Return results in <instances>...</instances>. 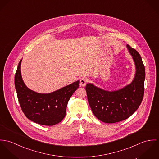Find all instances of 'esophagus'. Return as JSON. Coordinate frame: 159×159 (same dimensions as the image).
Masks as SVG:
<instances>
[{"instance_id":"esophagus-1","label":"esophagus","mask_w":159,"mask_h":159,"mask_svg":"<svg viewBox=\"0 0 159 159\" xmlns=\"http://www.w3.org/2000/svg\"><path fill=\"white\" fill-rule=\"evenodd\" d=\"M87 79L86 77H82L80 80V87H85L87 83Z\"/></svg>"}]
</instances>
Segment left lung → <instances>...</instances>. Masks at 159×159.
<instances>
[{"label":"left lung","mask_w":159,"mask_h":159,"mask_svg":"<svg viewBox=\"0 0 159 159\" xmlns=\"http://www.w3.org/2000/svg\"><path fill=\"white\" fill-rule=\"evenodd\" d=\"M127 48L136 68L135 75L129 85L113 91L104 90L89 83L85 87L93 113L106 123H115L128 118L139 108L143 98L144 66L139 53L128 44Z\"/></svg>","instance_id":"1"}]
</instances>
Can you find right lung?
I'll use <instances>...</instances> for the list:
<instances>
[{"mask_svg": "<svg viewBox=\"0 0 159 159\" xmlns=\"http://www.w3.org/2000/svg\"><path fill=\"white\" fill-rule=\"evenodd\" d=\"M21 61L15 77L18 101L25 116L32 121L44 125H53L61 122L66 113L71 96L79 88L80 81L48 94L34 91L24 83L20 72Z\"/></svg>", "mask_w": 159, "mask_h": 159, "instance_id": "1", "label": "right lung"}]
</instances>
